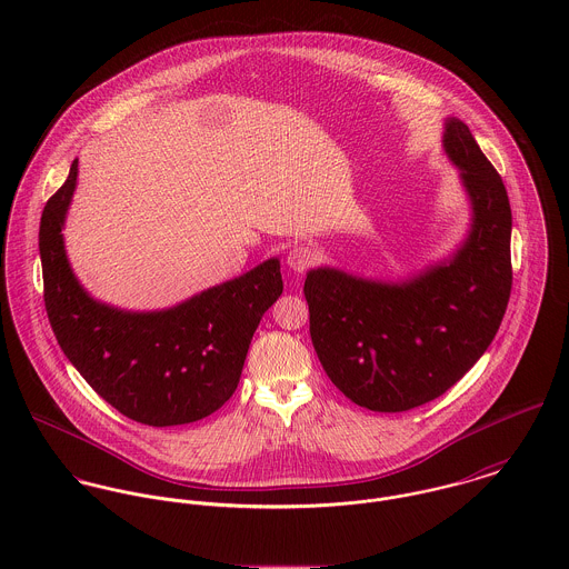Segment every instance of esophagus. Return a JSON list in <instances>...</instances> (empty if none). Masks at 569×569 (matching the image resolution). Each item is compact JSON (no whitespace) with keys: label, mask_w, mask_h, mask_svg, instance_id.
Segmentation results:
<instances>
[{"label":"esophagus","mask_w":569,"mask_h":569,"mask_svg":"<svg viewBox=\"0 0 569 569\" xmlns=\"http://www.w3.org/2000/svg\"><path fill=\"white\" fill-rule=\"evenodd\" d=\"M318 262V251L309 244H296L289 249L287 253V264L298 271V273H305L307 269H311L313 264Z\"/></svg>","instance_id":"esophagus-1"}]
</instances>
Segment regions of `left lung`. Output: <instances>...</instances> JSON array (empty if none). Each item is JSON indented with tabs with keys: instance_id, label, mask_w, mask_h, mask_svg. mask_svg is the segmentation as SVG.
<instances>
[{
	"instance_id": "obj_1",
	"label": "left lung",
	"mask_w": 569,
	"mask_h": 569,
	"mask_svg": "<svg viewBox=\"0 0 569 569\" xmlns=\"http://www.w3.org/2000/svg\"><path fill=\"white\" fill-rule=\"evenodd\" d=\"M442 142L473 206L469 239L449 262L406 282L328 267L307 273L322 368L352 403L372 411H407L445 395L485 355L508 307L512 214L503 181L462 120H447Z\"/></svg>"
}]
</instances>
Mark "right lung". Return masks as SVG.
Wrapping results in <instances>:
<instances>
[{
    "label": "right lung",
    "instance_id": "add662e5",
    "mask_svg": "<svg viewBox=\"0 0 569 569\" xmlns=\"http://www.w3.org/2000/svg\"><path fill=\"white\" fill-rule=\"evenodd\" d=\"M77 174L74 160L39 228L43 302L61 350L93 392L136 422L170 427L210 416L234 395L249 341L282 293L278 258L168 311L100 305L74 278L61 234Z\"/></svg>",
    "mask_w": 569,
    "mask_h": 569
}]
</instances>
